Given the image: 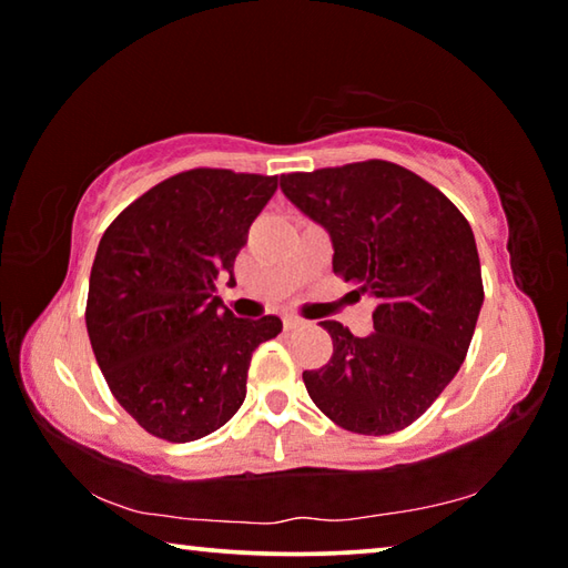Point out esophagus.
Masks as SVG:
<instances>
[{
  "label": "esophagus",
  "instance_id": "1",
  "mask_svg": "<svg viewBox=\"0 0 568 568\" xmlns=\"http://www.w3.org/2000/svg\"><path fill=\"white\" fill-rule=\"evenodd\" d=\"M303 325H305V321H301V318H293V315H285V318H283V328H285V331L303 328Z\"/></svg>",
  "mask_w": 568,
  "mask_h": 568
}]
</instances>
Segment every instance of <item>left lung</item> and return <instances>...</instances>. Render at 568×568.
I'll use <instances>...</instances> for the list:
<instances>
[{"mask_svg": "<svg viewBox=\"0 0 568 568\" xmlns=\"http://www.w3.org/2000/svg\"><path fill=\"white\" fill-rule=\"evenodd\" d=\"M285 197L325 227L333 273L376 297L373 333L323 321L333 355L303 383L325 416L388 436L426 413L464 363L484 305L476 237L444 192L386 160L293 172Z\"/></svg>", "mask_w": 568, "mask_h": 568, "instance_id": "8db88e82", "label": "left lung"}]
</instances>
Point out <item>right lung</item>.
Segmentation results:
<instances>
[{
	"instance_id": "obj_1",
	"label": "right lung",
	"mask_w": 568,
	"mask_h": 568,
	"mask_svg": "<svg viewBox=\"0 0 568 568\" xmlns=\"http://www.w3.org/2000/svg\"><path fill=\"white\" fill-rule=\"evenodd\" d=\"M277 178L187 170L160 182L104 230L88 293L94 358L148 434L187 444L235 416L253 351L277 315L235 318L215 295Z\"/></svg>"
}]
</instances>
